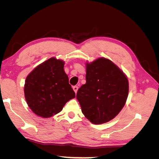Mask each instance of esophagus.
Returning <instances> with one entry per match:
<instances>
[{
    "label": "esophagus",
    "instance_id": "1",
    "mask_svg": "<svg viewBox=\"0 0 159 159\" xmlns=\"http://www.w3.org/2000/svg\"><path fill=\"white\" fill-rule=\"evenodd\" d=\"M73 89H74V92L76 93L77 91H78V86H74V87H73Z\"/></svg>",
    "mask_w": 159,
    "mask_h": 159
}]
</instances>
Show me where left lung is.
<instances>
[{
    "instance_id": "8db88e82",
    "label": "left lung",
    "mask_w": 159,
    "mask_h": 159,
    "mask_svg": "<svg viewBox=\"0 0 159 159\" xmlns=\"http://www.w3.org/2000/svg\"><path fill=\"white\" fill-rule=\"evenodd\" d=\"M85 66L86 83L78 90L76 98L82 113L91 123H107L125 105L128 78L116 64L105 57L87 61Z\"/></svg>"
}]
</instances>
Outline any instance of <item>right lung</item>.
Returning a JSON list of instances; mask_svg holds the SVG:
<instances>
[{"mask_svg": "<svg viewBox=\"0 0 159 159\" xmlns=\"http://www.w3.org/2000/svg\"><path fill=\"white\" fill-rule=\"evenodd\" d=\"M65 62L55 57L42 62L25 80V99L34 113L49 118L60 113L65 104L75 98L64 71Z\"/></svg>", "mask_w": 159, "mask_h": 159, "instance_id": "right-lung-1", "label": "right lung"}]
</instances>
